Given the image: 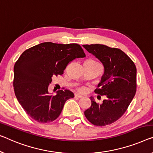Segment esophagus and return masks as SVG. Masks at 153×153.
<instances>
[{"mask_svg":"<svg viewBox=\"0 0 153 153\" xmlns=\"http://www.w3.org/2000/svg\"><path fill=\"white\" fill-rule=\"evenodd\" d=\"M75 97H76V98H82V95L79 94H75Z\"/></svg>","mask_w":153,"mask_h":153,"instance_id":"34e87169","label":"esophagus"}]
</instances>
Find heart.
<instances>
[{"label": "heart", "mask_w": 153, "mask_h": 153, "mask_svg": "<svg viewBox=\"0 0 153 153\" xmlns=\"http://www.w3.org/2000/svg\"><path fill=\"white\" fill-rule=\"evenodd\" d=\"M80 91H84V88H80Z\"/></svg>", "instance_id": "obj_1"}]
</instances>
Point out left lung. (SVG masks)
<instances>
[{
    "label": "left lung",
    "mask_w": 153,
    "mask_h": 153,
    "mask_svg": "<svg viewBox=\"0 0 153 153\" xmlns=\"http://www.w3.org/2000/svg\"><path fill=\"white\" fill-rule=\"evenodd\" d=\"M82 46L104 66V74L95 92L106 97L101 104L91 97V105L84 111V115L95 126L111 124L124 115L135 96L136 67L124 51L117 48L100 44Z\"/></svg>",
    "instance_id": "left-lung-1"
}]
</instances>
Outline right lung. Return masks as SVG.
<instances>
[{
	"instance_id": "right-lung-1",
	"label": "right lung",
	"mask_w": 153,
	"mask_h": 153,
	"mask_svg": "<svg viewBox=\"0 0 153 153\" xmlns=\"http://www.w3.org/2000/svg\"><path fill=\"white\" fill-rule=\"evenodd\" d=\"M80 45L42 42L27 49L13 67L16 97L29 117L41 123L53 122L60 115L67 100L74 97L67 89L56 95L49 93L52 77L63 74L68 64L84 58Z\"/></svg>"
}]
</instances>
